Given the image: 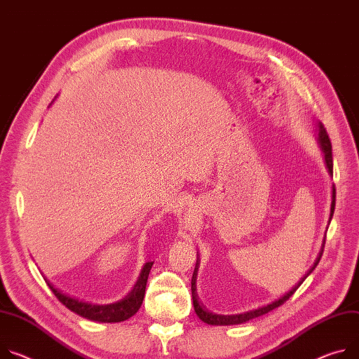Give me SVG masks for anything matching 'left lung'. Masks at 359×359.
<instances>
[{
  "mask_svg": "<svg viewBox=\"0 0 359 359\" xmlns=\"http://www.w3.org/2000/svg\"><path fill=\"white\" fill-rule=\"evenodd\" d=\"M318 143L320 146V150L323 153V158H325V165H327V169L330 172V175H332V146H331V140L328 137V133L327 130H325V127L322 126V123H318ZM334 210H335V186H332V202H331V215H330V222L334 216ZM323 245H325V239L322 242V246H320V250L318 253V257L315 259L313 265L309 268V271L304 275V278L293 286L290 290H287L286 293H283V295L278 299H275L273 302L268 304V305H264V306H259L256 309H252V311H248V312H242V313H235V315H219V313H213V312H209L203 304L199 301V297H198V292H196V279H198V271H199V265H201V260H199V255H198V259H196V266H194V272H193V276H191V299H193V306H194V312H196V315L199 316V319H202L205 323L208 325H239V323H245L250 319H255L257 316H262L271 311H273L275 308L280 306L285 301H287L292 295L293 292H295L301 283L313 272V269L316 268V265L319 264L320 260V256H322V252H323Z\"/></svg>",
  "mask_w": 359,
  "mask_h": 359,
  "instance_id": "left-lung-1",
  "label": "left lung"
}]
</instances>
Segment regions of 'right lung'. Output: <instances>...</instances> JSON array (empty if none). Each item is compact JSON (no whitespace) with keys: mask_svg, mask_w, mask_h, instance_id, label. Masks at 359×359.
<instances>
[{"mask_svg":"<svg viewBox=\"0 0 359 359\" xmlns=\"http://www.w3.org/2000/svg\"><path fill=\"white\" fill-rule=\"evenodd\" d=\"M151 266H153V262H146L133 289L130 290L123 299L113 302V304H107V305H93L88 302L79 301L76 298L64 295V293H61L58 289H55L47 279H46V282L50 286V289L53 290L54 295L57 297V299L62 305H66V308H69L74 313H77L86 319H90V320H95V322L114 323V322H123L128 318H132L140 309V306L143 304L146 283H147V278H149Z\"/></svg>","mask_w":359,"mask_h":359,"instance_id":"1","label":"right lung"}]
</instances>
